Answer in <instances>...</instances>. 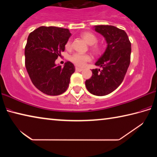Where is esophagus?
<instances>
[{"label":"esophagus","mask_w":157,"mask_h":157,"mask_svg":"<svg viewBox=\"0 0 157 157\" xmlns=\"http://www.w3.org/2000/svg\"><path fill=\"white\" fill-rule=\"evenodd\" d=\"M75 71H78V72H81V71H83V68H80L76 67V68H75Z\"/></svg>","instance_id":"obj_1"}]
</instances>
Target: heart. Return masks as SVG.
<instances>
[{"instance_id":"1","label":"heart","mask_w":157,"mask_h":157,"mask_svg":"<svg viewBox=\"0 0 157 157\" xmlns=\"http://www.w3.org/2000/svg\"><path fill=\"white\" fill-rule=\"evenodd\" d=\"M81 37L86 42L87 44L90 46H92L91 49L95 53L100 52V47L97 45H94L98 41L96 36L89 32H84V33L81 34ZM65 48L66 49H71V42L69 40L65 45ZM70 59L74 64L78 66H84L87 62H89L91 60V57L90 55L86 54H80V53H75L71 57Z\"/></svg>"}]
</instances>
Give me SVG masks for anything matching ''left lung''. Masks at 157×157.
Masks as SVG:
<instances>
[{"label":"left lung","instance_id":"obj_1","mask_svg":"<svg viewBox=\"0 0 157 157\" xmlns=\"http://www.w3.org/2000/svg\"><path fill=\"white\" fill-rule=\"evenodd\" d=\"M94 30L104 37L107 48L93 69L85 85L91 94L103 96L111 94L123 82L130 63L131 43L127 33L113 25H95Z\"/></svg>","mask_w":157,"mask_h":157}]
</instances>
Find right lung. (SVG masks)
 I'll return each mask as SVG.
<instances>
[{
    "label": "right lung",
    "mask_w": 157,
    "mask_h": 157,
    "mask_svg": "<svg viewBox=\"0 0 157 157\" xmlns=\"http://www.w3.org/2000/svg\"><path fill=\"white\" fill-rule=\"evenodd\" d=\"M71 36L68 29L41 26L29 34L25 48V67L36 89L45 94L58 95L67 90L75 66L67 62L63 66L55 60L65 50Z\"/></svg>",
    "instance_id": "add662e5"
}]
</instances>
